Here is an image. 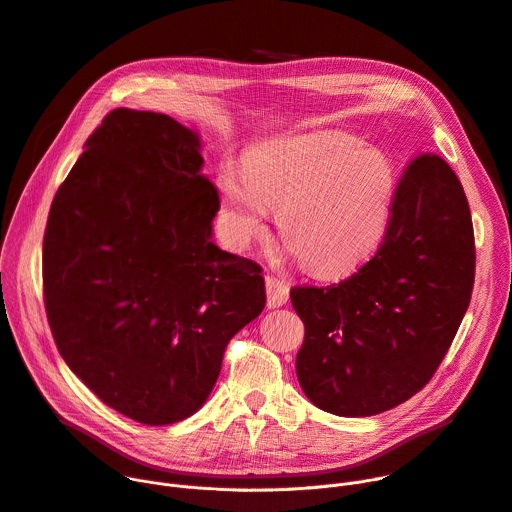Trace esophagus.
<instances>
[{"instance_id":"1","label":"esophagus","mask_w":512,"mask_h":512,"mask_svg":"<svg viewBox=\"0 0 512 512\" xmlns=\"http://www.w3.org/2000/svg\"><path fill=\"white\" fill-rule=\"evenodd\" d=\"M266 293H268V307H281L289 299V283L274 274H266Z\"/></svg>"}]
</instances>
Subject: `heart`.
I'll list each match as a JSON object with an SVG mask.
<instances>
[{
	"label": "heart",
	"instance_id": "obj_1",
	"mask_svg": "<svg viewBox=\"0 0 512 512\" xmlns=\"http://www.w3.org/2000/svg\"><path fill=\"white\" fill-rule=\"evenodd\" d=\"M231 238L250 244L264 231L269 207L279 231L305 268L342 274L363 264L391 221L396 172L387 155L344 133L274 139L250 153L246 170L219 174Z\"/></svg>",
	"mask_w": 512,
	"mask_h": 512
}]
</instances>
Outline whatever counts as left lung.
<instances>
[{"label": "left lung", "mask_w": 512, "mask_h": 512, "mask_svg": "<svg viewBox=\"0 0 512 512\" xmlns=\"http://www.w3.org/2000/svg\"><path fill=\"white\" fill-rule=\"evenodd\" d=\"M474 225L463 186L443 157L420 153L404 170L379 250L330 287H293L303 320L297 379L336 416L400 406L439 369L469 307Z\"/></svg>", "instance_id": "8db88e82"}]
</instances>
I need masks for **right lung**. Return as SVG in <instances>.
Returning a JSON list of instances; mask_svg holds the SVG:
<instances>
[{
	"mask_svg": "<svg viewBox=\"0 0 512 512\" xmlns=\"http://www.w3.org/2000/svg\"><path fill=\"white\" fill-rule=\"evenodd\" d=\"M201 139L116 108L59 186L43 240L45 309L69 369L149 426L199 410L227 342L260 316L262 268L211 242L219 192Z\"/></svg>",
	"mask_w": 512,
	"mask_h": 512,
	"instance_id": "right-lung-1",
	"label": "right lung"
}]
</instances>
